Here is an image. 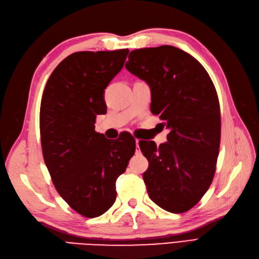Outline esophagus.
<instances>
[{"label": "esophagus", "mask_w": 259, "mask_h": 259, "mask_svg": "<svg viewBox=\"0 0 259 259\" xmlns=\"http://www.w3.org/2000/svg\"><path fill=\"white\" fill-rule=\"evenodd\" d=\"M138 143H139V139H136V152H137V153L140 152V148H139Z\"/></svg>", "instance_id": "1"}]
</instances>
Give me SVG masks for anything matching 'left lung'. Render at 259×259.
<instances>
[{
  "label": "left lung",
  "instance_id": "1",
  "mask_svg": "<svg viewBox=\"0 0 259 259\" xmlns=\"http://www.w3.org/2000/svg\"><path fill=\"white\" fill-rule=\"evenodd\" d=\"M125 67L151 91V112L169 130L167 142H139L149 162L143 174L149 197L170 213L202 199L216 170L221 108L208 73L191 55L170 45L132 51Z\"/></svg>",
  "mask_w": 259,
  "mask_h": 259
}]
</instances>
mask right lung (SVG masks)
<instances>
[{
  "instance_id": "obj_1",
  "label": "right lung",
  "mask_w": 259,
  "mask_h": 259,
  "mask_svg": "<svg viewBox=\"0 0 259 259\" xmlns=\"http://www.w3.org/2000/svg\"><path fill=\"white\" fill-rule=\"evenodd\" d=\"M128 52L69 55L55 68L43 92L44 162L60 197L84 217H98L113 205L116 178L135 153L131 134L112 143L95 132L96 115L107 110L105 90L121 71Z\"/></svg>"
}]
</instances>
